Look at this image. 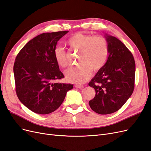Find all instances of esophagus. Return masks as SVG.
Returning a JSON list of instances; mask_svg holds the SVG:
<instances>
[{"label":"esophagus","instance_id":"1","mask_svg":"<svg viewBox=\"0 0 151 151\" xmlns=\"http://www.w3.org/2000/svg\"><path fill=\"white\" fill-rule=\"evenodd\" d=\"M75 87L77 88H79V89H82L84 87L83 85H81V84H76L75 85Z\"/></svg>","mask_w":151,"mask_h":151}]
</instances>
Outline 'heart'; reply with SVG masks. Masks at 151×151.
I'll use <instances>...</instances> for the list:
<instances>
[{
  "instance_id": "1",
  "label": "heart",
  "mask_w": 151,
  "mask_h": 151,
  "mask_svg": "<svg viewBox=\"0 0 151 151\" xmlns=\"http://www.w3.org/2000/svg\"><path fill=\"white\" fill-rule=\"evenodd\" d=\"M66 44L70 49L79 51L77 58L79 64L65 72V78L70 83H85L91 76V70L98 71L107 61L109 45L103 36L77 33L67 40ZM53 56L58 67L63 68L67 67L68 55L63 48L57 47L54 50Z\"/></svg>"
}]
</instances>
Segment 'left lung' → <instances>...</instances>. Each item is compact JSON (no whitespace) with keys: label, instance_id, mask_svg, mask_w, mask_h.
<instances>
[{"label":"left lung","instance_id":"8db88e82","mask_svg":"<svg viewBox=\"0 0 151 151\" xmlns=\"http://www.w3.org/2000/svg\"><path fill=\"white\" fill-rule=\"evenodd\" d=\"M109 55L104 65L89 83L96 91L89 101L91 108L100 115L118 111L133 93L135 63L129 50L115 36L105 34Z\"/></svg>","mask_w":151,"mask_h":151}]
</instances>
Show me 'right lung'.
Returning a JSON list of instances; mask_svg holds the SVG:
<instances>
[{
	"mask_svg": "<svg viewBox=\"0 0 151 151\" xmlns=\"http://www.w3.org/2000/svg\"><path fill=\"white\" fill-rule=\"evenodd\" d=\"M68 31L45 33L27 43L16 58L14 74L16 92L31 111L46 115L55 111L73 84L55 83L64 76L55 60L58 41Z\"/></svg>",
	"mask_w": 151,
	"mask_h": 151,
	"instance_id": "1",
	"label": "right lung"
}]
</instances>
